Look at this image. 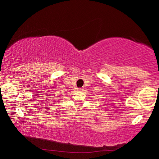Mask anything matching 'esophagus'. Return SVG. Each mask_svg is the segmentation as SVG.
I'll list each match as a JSON object with an SVG mask.
<instances>
[{"mask_svg":"<svg viewBox=\"0 0 159 159\" xmlns=\"http://www.w3.org/2000/svg\"><path fill=\"white\" fill-rule=\"evenodd\" d=\"M77 90H79V91H81V90H83V89L81 88H77Z\"/></svg>","mask_w":159,"mask_h":159,"instance_id":"34e87169","label":"esophagus"}]
</instances>
